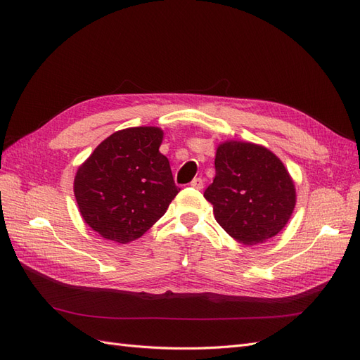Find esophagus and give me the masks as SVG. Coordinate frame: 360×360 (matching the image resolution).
Here are the masks:
<instances>
[{
    "instance_id": "obj_1",
    "label": "esophagus",
    "mask_w": 360,
    "mask_h": 360,
    "mask_svg": "<svg viewBox=\"0 0 360 360\" xmlns=\"http://www.w3.org/2000/svg\"><path fill=\"white\" fill-rule=\"evenodd\" d=\"M191 186L200 191V189H202V188H204V181H202V179L197 177V179H193V180L191 181Z\"/></svg>"
}]
</instances>
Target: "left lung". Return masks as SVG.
I'll use <instances>...</instances> for the list:
<instances>
[{
	"label": "left lung",
	"mask_w": 360,
	"mask_h": 360,
	"mask_svg": "<svg viewBox=\"0 0 360 360\" xmlns=\"http://www.w3.org/2000/svg\"><path fill=\"white\" fill-rule=\"evenodd\" d=\"M216 176L205 189L217 224L243 245L263 243L285 226L296 205L288 171L270 150L228 141L216 150Z\"/></svg>",
	"instance_id": "left-lung-1"
}]
</instances>
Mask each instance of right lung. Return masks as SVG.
Returning a JSON list of instances; mask_svg holds the SVG:
<instances>
[{"instance_id":"add662e5","label":"right lung","mask_w":360,"mask_h":360,"mask_svg":"<svg viewBox=\"0 0 360 360\" xmlns=\"http://www.w3.org/2000/svg\"><path fill=\"white\" fill-rule=\"evenodd\" d=\"M162 138L158 127L118 130L76 172L73 191L84 221L108 240H136L180 192L159 151Z\"/></svg>"}]
</instances>
